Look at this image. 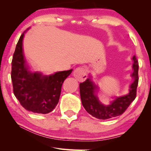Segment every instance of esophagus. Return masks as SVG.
Masks as SVG:
<instances>
[{
    "label": "esophagus",
    "instance_id": "obj_1",
    "mask_svg": "<svg viewBox=\"0 0 151 151\" xmlns=\"http://www.w3.org/2000/svg\"><path fill=\"white\" fill-rule=\"evenodd\" d=\"M73 75L74 78H76L79 81H85L88 77V74L86 70L83 68V67H80V68H76L75 70L73 71Z\"/></svg>",
    "mask_w": 151,
    "mask_h": 151
}]
</instances>
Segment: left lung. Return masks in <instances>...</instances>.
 <instances>
[{"label": "left lung", "mask_w": 151, "mask_h": 151, "mask_svg": "<svg viewBox=\"0 0 151 151\" xmlns=\"http://www.w3.org/2000/svg\"><path fill=\"white\" fill-rule=\"evenodd\" d=\"M133 71L131 74L132 81L127 94L116 96L108 104H104L99 100L97 93L98 86L88 78L80 83V92L81 103L87 112L98 119L106 120L122 114L134 101L137 96L138 83V62L136 56H133Z\"/></svg>", "instance_id": "obj_1"}]
</instances>
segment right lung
Masks as SVG:
<instances>
[{
  "label": "right lung",
  "mask_w": 151,
  "mask_h": 151,
  "mask_svg": "<svg viewBox=\"0 0 151 151\" xmlns=\"http://www.w3.org/2000/svg\"><path fill=\"white\" fill-rule=\"evenodd\" d=\"M28 29L20 37L12 60L13 92L27 110L45 114L53 110L58 105L61 86L73 70L57 71L50 75L29 70L23 51V37Z\"/></svg>",
  "instance_id": "add662e5"
}]
</instances>
